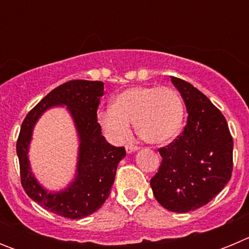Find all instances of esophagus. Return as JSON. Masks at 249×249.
<instances>
[{
    "instance_id": "1",
    "label": "esophagus",
    "mask_w": 249,
    "mask_h": 249,
    "mask_svg": "<svg viewBox=\"0 0 249 249\" xmlns=\"http://www.w3.org/2000/svg\"><path fill=\"white\" fill-rule=\"evenodd\" d=\"M138 147L137 146H133V144H127L126 146V151H127V153H132V152H136V151H138Z\"/></svg>"
}]
</instances>
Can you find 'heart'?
Masks as SVG:
<instances>
[{
    "mask_svg": "<svg viewBox=\"0 0 249 249\" xmlns=\"http://www.w3.org/2000/svg\"><path fill=\"white\" fill-rule=\"evenodd\" d=\"M181 96L168 87L137 86L118 93L111 108L101 109L97 121L106 136L122 143L128 138L129 123L144 142L163 144L177 136L183 123Z\"/></svg>",
    "mask_w": 249,
    "mask_h": 249,
    "instance_id": "heart-1",
    "label": "heart"
}]
</instances>
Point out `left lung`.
Segmentation results:
<instances>
[{
  "instance_id": "1",
  "label": "left lung",
  "mask_w": 249,
  "mask_h": 249,
  "mask_svg": "<svg viewBox=\"0 0 249 249\" xmlns=\"http://www.w3.org/2000/svg\"><path fill=\"white\" fill-rule=\"evenodd\" d=\"M171 81L183 98L188 118L181 135L158 149L162 162L151 187L160 206L186 213L212 201L228 183L233 140L224 116L201 91L177 77Z\"/></svg>"
}]
</instances>
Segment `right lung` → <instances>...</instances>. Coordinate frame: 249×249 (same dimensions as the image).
<instances>
[{"label":"right lung","mask_w":249,"mask_h":249,"mask_svg":"<svg viewBox=\"0 0 249 249\" xmlns=\"http://www.w3.org/2000/svg\"><path fill=\"white\" fill-rule=\"evenodd\" d=\"M103 91L101 81L66 82L42 98L22 122L16 144L22 187L31 199L65 218L81 219L100 210L111 193L118 163L126 156L124 147L109 144L101 132L97 108ZM58 105H66L71 114L80 144L75 179L65 190L50 193L32 173L28 149L36 121L47 109Z\"/></svg>","instance_id":"right-lung-1"}]
</instances>
